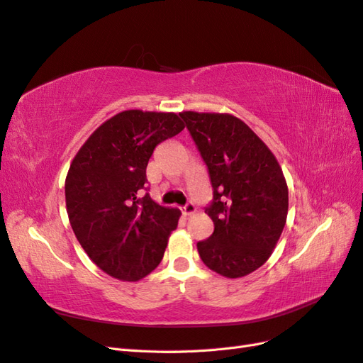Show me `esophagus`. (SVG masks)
Segmentation results:
<instances>
[{
  "label": "esophagus",
  "instance_id": "obj_1",
  "mask_svg": "<svg viewBox=\"0 0 363 363\" xmlns=\"http://www.w3.org/2000/svg\"><path fill=\"white\" fill-rule=\"evenodd\" d=\"M195 212V204L192 203V201H188L184 204V207H183V213L184 215H191V213H194Z\"/></svg>",
  "mask_w": 363,
  "mask_h": 363
}]
</instances>
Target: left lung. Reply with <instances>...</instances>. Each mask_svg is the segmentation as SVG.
<instances>
[{
  "label": "left lung",
  "instance_id": "obj_1",
  "mask_svg": "<svg viewBox=\"0 0 363 363\" xmlns=\"http://www.w3.org/2000/svg\"><path fill=\"white\" fill-rule=\"evenodd\" d=\"M211 177L215 230L196 244L206 267L244 277L268 260L286 224L288 186L277 159L245 123L225 113H180Z\"/></svg>",
  "mask_w": 363,
  "mask_h": 363
}]
</instances>
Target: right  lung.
<instances>
[{"instance_id": "right-lung-1", "label": "right lung", "mask_w": 363, "mask_h": 363, "mask_svg": "<svg viewBox=\"0 0 363 363\" xmlns=\"http://www.w3.org/2000/svg\"><path fill=\"white\" fill-rule=\"evenodd\" d=\"M183 128L180 115L125 111L98 127L74 157L65 183L69 223L108 276L136 281L160 263L180 211L151 200L147 164L160 142Z\"/></svg>"}]
</instances>
